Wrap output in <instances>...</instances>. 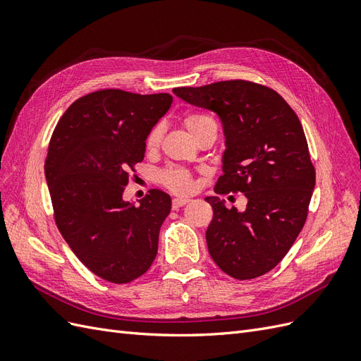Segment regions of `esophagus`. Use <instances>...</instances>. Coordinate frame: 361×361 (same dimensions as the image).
Returning <instances> with one entry per match:
<instances>
[{
    "label": "esophagus",
    "instance_id": "obj_1",
    "mask_svg": "<svg viewBox=\"0 0 361 361\" xmlns=\"http://www.w3.org/2000/svg\"><path fill=\"white\" fill-rule=\"evenodd\" d=\"M190 202V199H183V197H178V199H173L171 202V207L173 209H179L183 204H187Z\"/></svg>",
    "mask_w": 361,
    "mask_h": 361
}]
</instances>
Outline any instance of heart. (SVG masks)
<instances>
[{"label":"heart","mask_w":361,"mask_h":361,"mask_svg":"<svg viewBox=\"0 0 361 361\" xmlns=\"http://www.w3.org/2000/svg\"><path fill=\"white\" fill-rule=\"evenodd\" d=\"M182 123L188 129V133L194 138H197L199 134H202L206 128L215 126L214 120L202 113H187L182 118ZM161 138H162V126L157 125L150 130L146 138V147L149 150L157 149L161 143ZM159 180L162 182L164 187L178 194H188L194 188L192 176L183 169H176V167L166 169L159 174Z\"/></svg>","instance_id":"obj_1"}]
</instances>
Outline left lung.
<instances>
[{
    "instance_id": "1",
    "label": "left lung",
    "mask_w": 361,
    "mask_h": 361,
    "mask_svg": "<svg viewBox=\"0 0 361 361\" xmlns=\"http://www.w3.org/2000/svg\"><path fill=\"white\" fill-rule=\"evenodd\" d=\"M173 93L220 117L226 137L223 176L216 194L244 192L247 207L214 209L206 243L215 264L238 280L267 274L286 256L300 235L314 188V167L298 116L269 87L244 80Z\"/></svg>"
}]
</instances>
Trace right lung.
<instances>
[{
	"label": "right lung",
	"mask_w": 361,
	"mask_h": 361,
	"mask_svg": "<svg viewBox=\"0 0 361 361\" xmlns=\"http://www.w3.org/2000/svg\"><path fill=\"white\" fill-rule=\"evenodd\" d=\"M169 93L105 89L76 99L54 129L45 176L54 218L71 250L93 274L123 285L150 268L170 195L150 190L135 206L123 200L146 152V138L169 111Z\"/></svg>",
	"instance_id": "obj_1"
}]
</instances>
